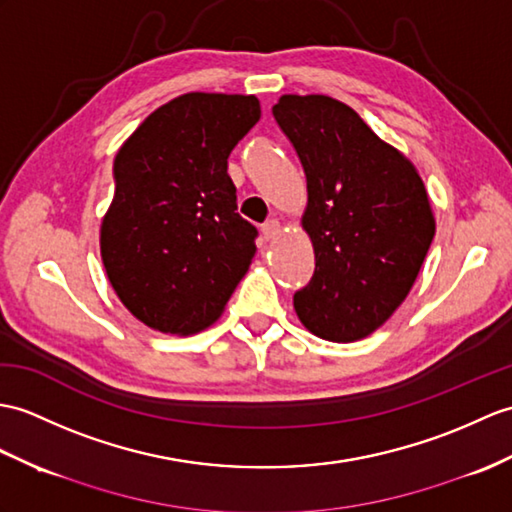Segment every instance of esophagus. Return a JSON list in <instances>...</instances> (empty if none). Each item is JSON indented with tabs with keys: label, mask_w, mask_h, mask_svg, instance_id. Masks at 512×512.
I'll use <instances>...</instances> for the list:
<instances>
[{
	"label": "esophagus",
	"mask_w": 512,
	"mask_h": 512,
	"mask_svg": "<svg viewBox=\"0 0 512 512\" xmlns=\"http://www.w3.org/2000/svg\"><path fill=\"white\" fill-rule=\"evenodd\" d=\"M261 233H264L266 240H275V237L281 233V222L279 220H268L264 227H261Z\"/></svg>",
	"instance_id": "esophagus-1"
}]
</instances>
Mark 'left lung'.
<instances>
[{
  "mask_svg": "<svg viewBox=\"0 0 512 512\" xmlns=\"http://www.w3.org/2000/svg\"><path fill=\"white\" fill-rule=\"evenodd\" d=\"M307 178L303 231L314 277L294 294L307 331L331 342L373 334L406 301L436 233L414 163L329 95H281L272 106Z\"/></svg>",
  "mask_w": 512,
  "mask_h": 512,
  "instance_id": "1",
  "label": "left lung"
}]
</instances>
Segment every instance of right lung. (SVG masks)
Wrapping results in <instances>:
<instances>
[{"label": "right lung", "instance_id": "right-lung-1", "mask_svg": "<svg viewBox=\"0 0 512 512\" xmlns=\"http://www.w3.org/2000/svg\"><path fill=\"white\" fill-rule=\"evenodd\" d=\"M261 117L255 95L192 91L150 113L115 157L100 255L126 310L161 334L216 323L255 257L227 159Z\"/></svg>", "mask_w": 512, "mask_h": 512}]
</instances>
